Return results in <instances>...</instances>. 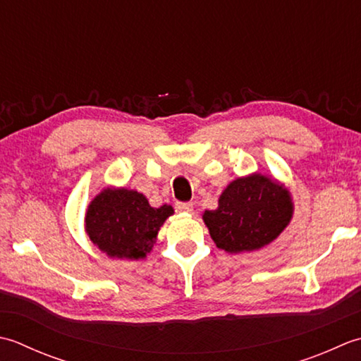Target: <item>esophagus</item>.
Instances as JSON below:
<instances>
[{
    "mask_svg": "<svg viewBox=\"0 0 361 361\" xmlns=\"http://www.w3.org/2000/svg\"><path fill=\"white\" fill-rule=\"evenodd\" d=\"M174 209H176V212H193V204L191 202H176Z\"/></svg>",
    "mask_w": 361,
    "mask_h": 361,
    "instance_id": "obj_1",
    "label": "esophagus"
}]
</instances>
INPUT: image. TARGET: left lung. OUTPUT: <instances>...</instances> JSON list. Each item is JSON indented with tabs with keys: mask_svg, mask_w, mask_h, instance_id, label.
<instances>
[{
	"mask_svg": "<svg viewBox=\"0 0 361 361\" xmlns=\"http://www.w3.org/2000/svg\"><path fill=\"white\" fill-rule=\"evenodd\" d=\"M293 215L290 193L262 174L231 182L216 210L204 212L212 240L227 252H249L279 237Z\"/></svg>",
	"mask_w": 361,
	"mask_h": 361,
	"instance_id": "obj_1",
	"label": "left lung"
}]
</instances>
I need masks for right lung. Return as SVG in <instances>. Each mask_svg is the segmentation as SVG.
Wrapping results in <instances>:
<instances>
[{"label":"right lung","instance_id":"add662e5","mask_svg":"<svg viewBox=\"0 0 361 361\" xmlns=\"http://www.w3.org/2000/svg\"><path fill=\"white\" fill-rule=\"evenodd\" d=\"M171 205L154 209L138 191L106 188L88 205L85 231L109 257L137 260L148 254Z\"/></svg>","mask_w":361,"mask_h":361}]
</instances>
